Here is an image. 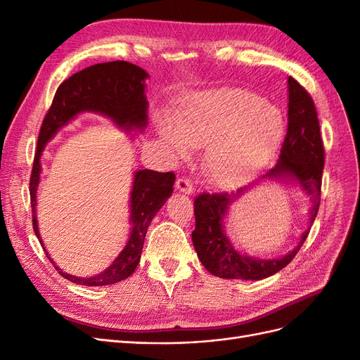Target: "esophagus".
<instances>
[{
  "label": "esophagus",
  "instance_id": "34e87169",
  "mask_svg": "<svg viewBox=\"0 0 360 360\" xmlns=\"http://www.w3.org/2000/svg\"><path fill=\"white\" fill-rule=\"evenodd\" d=\"M176 189L181 193H186V195H192L193 193V186L191 183V180L184 179V177H180L177 179L176 181Z\"/></svg>",
  "mask_w": 360,
  "mask_h": 360
}]
</instances>
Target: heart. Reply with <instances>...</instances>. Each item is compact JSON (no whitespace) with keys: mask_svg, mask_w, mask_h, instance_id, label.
Returning <instances> with one entry per match:
<instances>
[{"mask_svg":"<svg viewBox=\"0 0 360 360\" xmlns=\"http://www.w3.org/2000/svg\"><path fill=\"white\" fill-rule=\"evenodd\" d=\"M281 111L255 92L233 88L186 96L174 125L158 120V134L179 158L205 147L202 169L220 188L243 186L262 171L284 139Z\"/></svg>","mask_w":360,"mask_h":360,"instance_id":"1","label":"heart"}]
</instances>
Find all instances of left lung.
<instances>
[{"label":"left lung","mask_w":360,"mask_h":360,"mask_svg":"<svg viewBox=\"0 0 360 360\" xmlns=\"http://www.w3.org/2000/svg\"><path fill=\"white\" fill-rule=\"evenodd\" d=\"M288 132L284 137L276 167L257 181L235 193H201L195 198V231L192 243L204 268L216 277L235 280H262L286 266L300 252L320 205L321 172L325 165V148L313 98L293 77L288 80ZM265 181L293 184L309 198V228L294 249L286 255L271 259L241 254L229 240L224 219L230 205L253 185Z\"/></svg>","instance_id":"8db88e82"}]
</instances>
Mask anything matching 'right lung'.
<instances>
[{
    "mask_svg": "<svg viewBox=\"0 0 360 360\" xmlns=\"http://www.w3.org/2000/svg\"><path fill=\"white\" fill-rule=\"evenodd\" d=\"M146 79L148 74L127 60L104 62L84 68L60 83L51 110L43 120L39 134L37 152L30 180V195L32 207V225L43 250L59 274L82 286H107L128 278L137 268L146 232L152 219L172 193L174 172H158L152 169H137L134 172L129 198L131 233L127 245L108 268L92 277H77L62 271L47 253L40 237L37 221V189L40 184L41 156L46 144L56 132L68 125L82 113H96L108 117L115 125L128 134L143 132L147 127V96Z\"/></svg>",
    "mask_w": 360,
    "mask_h": 360,
    "instance_id": "1",
    "label": "right lung"
}]
</instances>
